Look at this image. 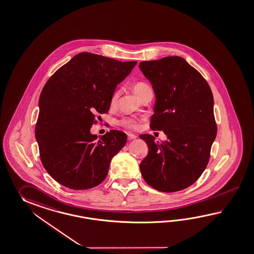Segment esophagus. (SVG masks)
I'll return each mask as SVG.
<instances>
[{
	"mask_svg": "<svg viewBox=\"0 0 254 254\" xmlns=\"http://www.w3.org/2000/svg\"><path fill=\"white\" fill-rule=\"evenodd\" d=\"M136 135H134V134H127V139L128 140H132V139H136Z\"/></svg>",
	"mask_w": 254,
	"mask_h": 254,
	"instance_id": "34e87169",
	"label": "esophagus"
}]
</instances>
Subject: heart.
<instances>
[{
	"instance_id": "1",
	"label": "heart",
	"mask_w": 254,
	"mask_h": 254,
	"mask_svg": "<svg viewBox=\"0 0 254 254\" xmlns=\"http://www.w3.org/2000/svg\"><path fill=\"white\" fill-rule=\"evenodd\" d=\"M149 89H150L149 85L147 83H145V82H142V81L136 82L134 84V86H133V90H134V92H135L137 96L144 93L145 91L149 90ZM118 95H119V91L117 90V91L114 92L113 95H112L111 100H110V105H116V103L118 101ZM139 123H140L139 120L132 118H125L119 121V124L121 125L122 127H127L128 129L133 130L137 129L139 127Z\"/></svg>"
}]
</instances>
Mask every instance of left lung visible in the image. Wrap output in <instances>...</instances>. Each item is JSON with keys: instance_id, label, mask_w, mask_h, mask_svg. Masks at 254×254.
I'll use <instances>...</instances> for the list:
<instances>
[{"instance_id": "8db88e82", "label": "left lung", "mask_w": 254, "mask_h": 254, "mask_svg": "<svg viewBox=\"0 0 254 254\" xmlns=\"http://www.w3.org/2000/svg\"><path fill=\"white\" fill-rule=\"evenodd\" d=\"M139 68L156 95L150 128L162 130L168 137L160 143L149 134L140 135L149 147L140 172L158 191L184 190L209 161L217 130L213 93L204 77L181 57L140 62Z\"/></svg>"}]
</instances>
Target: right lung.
<instances>
[{
    "mask_svg": "<svg viewBox=\"0 0 254 254\" xmlns=\"http://www.w3.org/2000/svg\"><path fill=\"white\" fill-rule=\"evenodd\" d=\"M136 64L81 52L45 84L35 135L44 168L59 184L85 190L107 176L113 157L127 143V135L110 130L97 139L90 129L96 117L108 112L117 85Z\"/></svg>",
    "mask_w": 254,
    "mask_h": 254,
    "instance_id": "1",
    "label": "right lung"
}]
</instances>
